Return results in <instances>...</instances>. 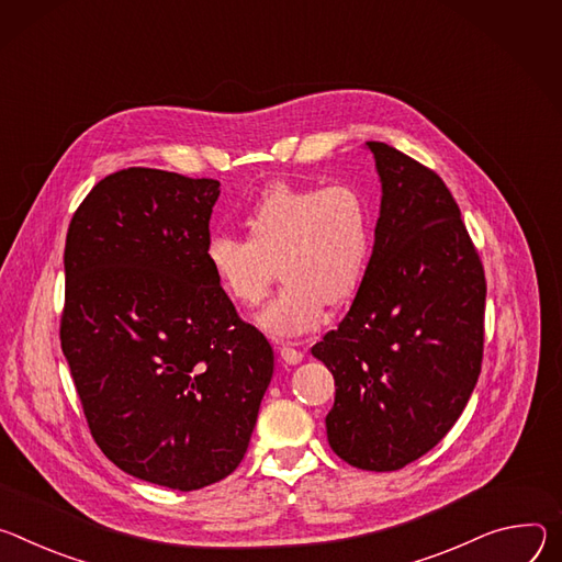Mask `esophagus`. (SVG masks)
<instances>
[{
	"label": "esophagus",
	"mask_w": 562,
	"mask_h": 562,
	"mask_svg": "<svg viewBox=\"0 0 562 562\" xmlns=\"http://www.w3.org/2000/svg\"><path fill=\"white\" fill-rule=\"evenodd\" d=\"M279 352H281V359L285 361V363H299L301 359H303V352L299 350V348H294L290 341H285V344H281V348H279Z\"/></svg>",
	"instance_id": "1"
}]
</instances>
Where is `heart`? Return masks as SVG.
I'll list each match as a JSON object with an SVG mask.
<instances>
[{
  "mask_svg": "<svg viewBox=\"0 0 562 562\" xmlns=\"http://www.w3.org/2000/svg\"><path fill=\"white\" fill-rule=\"evenodd\" d=\"M249 238L218 232L205 259L223 292L259 303L277 277L283 285L263 307L261 326L274 335L315 328L326 305L355 296L372 255V207L359 184L274 182L245 214Z\"/></svg>",
  "mask_w": 562,
  "mask_h": 562,
  "instance_id": "1",
  "label": "heart"
}]
</instances>
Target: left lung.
I'll use <instances>...</instances> for the list:
<instances>
[{
	"label": "left lung",
	"instance_id": "obj_1",
	"mask_svg": "<svg viewBox=\"0 0 562 562\" xmlns=\"http://www.w3.org/2000/svg\"><path fill=\"white\" fill-rule=\"evenodd\" d=\"M375 247L337 330L313 346L335 378L328 442L350 467L397 471L462 415L484 352L486 279L445 180L386 143Z\"/></svg>",
	"mask_w": 562,
	"mask_h": 562
}]
</instances>
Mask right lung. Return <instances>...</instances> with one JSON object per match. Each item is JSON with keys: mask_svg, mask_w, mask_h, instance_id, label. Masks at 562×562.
I'll list each match as a JSON object with an SVG mask.
<instances>
[{"mask_svg": "<svg viewBox=\"0 0 562 562\" xmlns=\"http://www.w3.org/2000/svg\"><path fill=\"white\" fill-rule=\"evenodd\" d=\"M218 187L120 169L80 203L65 247L59 344L93 440L176 491L236 471L274 370L205 259Z\"/></svg>", "mask_w": 562, "mask_h": 562, "instance_id": "add662e5", "label": "right lung"}]
</instances>
